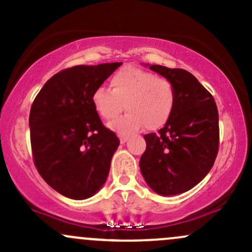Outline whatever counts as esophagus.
<instances>
[{"label": "esophagus", "instance_id": "34e87169", "mask_svg": "<svg viewBox=\"0 0 252 252\" xmlns=\"http://www.w3.org/2000/svg\"><path fill=\"white\" fill-rule=\"evenodd\" d=\"M127 140H128V136H125V134H121V136H120V143H121V144H125Z\"/></svg>", "mask_w": 252, "mask_h": 252}]
</instances>
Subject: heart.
I'll list each match as a JSON object with an SVG mask.
<instances>
[{
    "label": "heart",
    "instance_id": "obj_1",
    "mask_svg": "<svg viewBox=\"0 0 252 252\" xmlns=\"http://www.w3.org/2000/svg\"><path fill=\"white\" fill-rule=\"evenodd\" d=\"M110 88L94 91L93 104L104 120H113L124 109L128 113L109 127L128 134L147 127L158 129L168 123L175 105V88L169 79L134 67H124L110 79Z\"/></svg>",
    "mask_w": 252,
    "mask_h": 252
}]
</instances>
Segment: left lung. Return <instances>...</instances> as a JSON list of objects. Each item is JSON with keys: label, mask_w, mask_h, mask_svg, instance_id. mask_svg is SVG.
<instances>
[{"label": "left lung", "mask_w": 252, "mask_h": 252, "mask_svg": "<svg viewBox=\"0 0 252 252\" xmlns=\"http://www.w3.org/2000/svg\"><path fill=\"white\" fill-rule=\"evenodd\" d=\"M175 88V105L158 133L145 134L140 172L154 191L173 196L191 190L212 169L219 151V113L212 94L190 72L151 64Z\"/></svg>", "instance_id": "obj_1"}]
</instances>
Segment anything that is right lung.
Returning <instances> with one entry per match:
<instances>
[{
    "instance_id": "obj_1",
    "label": "right lung",
    "mask_w": 252,
    "mask_h": 252,
    "mask_svg": "<svg viewBox=\"0 0 252 252\" xmlns=\"http://www.w3.org/2000/svg\"><path fill=\"white\" fill-rule=\"evenodd\" d=\"M121 64L63 69L44 84L32 103L34 166L48 185L68 198H89L107 180L120 140L102 124L91 97Z\"/></svg>"
}]
</instances>
